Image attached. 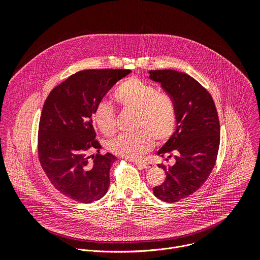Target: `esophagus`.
Masks as SVG:
<instances>
[{
    "label": "esophagus",
    "mask_w": 260,
    "mask_h": 260,
    "mask_svg": "<svg viewBox=\"0 0 260 260\" xmlns=\"http://www.w3.org/2000/svg\"><path fill=\"white\" fill-rule=\"evenodd\" d=\"M135 164H136L137 166L143 168V169H146V170L151 169V168L154 167V164L151 162V161H135Z\"/></svg>",
    "instance_id": "1"
}]
</instances>
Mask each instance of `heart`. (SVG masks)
Instances as JSON below:
<instances>
[{"label": "heart", "instance_id": "b5f03b06", "mask_svg": "<svg viewBox=\"0 0 260 260\" xmlns=\"http://www.w3.org/2000/svg\"><path fill=\"white\" fill-rule=\"evenodd\" d=\"M114 100L124 110L136 111V126L142 128L135 134H123L112 140L109 150L128 159H136L150 151L155 139L162 143L175 133L177 109L173 99L137 77L124 80L115 90ZM93 121L105 136L116 131L115 111L107 102H101L93 111Z\"/></svg>", "mask_w": 260, "mask_h": 260}]
</instances>
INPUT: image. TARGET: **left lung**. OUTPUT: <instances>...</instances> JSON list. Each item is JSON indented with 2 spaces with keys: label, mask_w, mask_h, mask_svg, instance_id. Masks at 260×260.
<instances>
[{
  "label": "left lung",
  "mask_w": 260,
  "mask_h": 260,
  "mask_svg": "<svg viewBox=\"0 0 260 260\" xmlns=\"http://www.w3.org/2000/svg\"><path fill=\"white\" fill-rule=\"evenodd\" d=\"M149 78L159 82L177 109V128L157 154L174 158L158 165L165 182L153 193L166 203H176L194 193L210 176L218 155L220 124L210 92L187 74L175 70H151Z\"/></svg>",
  "instance_id": "8db88e82"
}]
</instances>
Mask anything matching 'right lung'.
I'll use <instances>...</instances> for the list:
<instances>
[{
  "label": "right lung",
  "instance_id": "add662e5",
  "mask_svg": "<svg viewBox=\"0 0 260 260\" xmlns=\"http://www.w3.org/2000/svg\"><path fill=\"white\" fill-rule=\"evenodd\" d=\"M131 70H84L73 74L48 94L40 117L38 155L42 169L60 193L83 204L103 198L116 160L101 154L92 114L106 93ZM98 153L89 161L87 151Z\"/></svg>",
  "mask_w": 260,
  "mask_h": 260
}]
</instances>
